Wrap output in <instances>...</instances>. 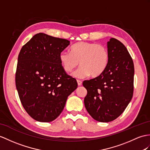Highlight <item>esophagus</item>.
Instances as JSON below:
<instances>
[{
    "label": "esophagus",
    "mask_w": 150,
    "mask_h": 150,
    "mask_svg": "<svg viewBox=\"0 0 150 150\" xmlns=\"http://www.w3.org/2000/svg\"><path fill=\"white\" fill-rule=\"evenodd\" d=\"M77 82H78V86H81L82 85V81H79V80H77Z\"/></svg>",
    "instance_id": "1"
}]
</instances>
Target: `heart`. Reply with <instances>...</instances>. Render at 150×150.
<instances>
[{"instance_id":"obj_1","label":"heart","mask_w":150,"mask_h":150,"mask_svg":"<svg viewBox=\"0 0 150 150\" xmlns=\"http://www.w3.org/2000/svg\"><path fill=\"white\" fill-rule=\"evenodd\" d=\"M59 60L63 69L67 72H71L79 62L81 67L73 73V76L83 79L90 74L97 77L103 74L108 66L109 54L103 45L81 41L73 45L70 53L61 52Z\"/></svg>"}]
</instances>
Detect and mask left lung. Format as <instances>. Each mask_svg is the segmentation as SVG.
<instances>
[{
  "label": "left lung",
  "instance_id": "8db88e82",
  "mask_svg": "<svg viewBox=\"0 0 150 150\" xmlns=\"http://www.w3.org/2000/svg\"><path fill=\"white\" fill-rule=\"evenodd\" d=\"M109 62L103 74L85 80L84 99L88 112L100 122H109L121 115L132 99L134 66L126 47L111 38L107 42Z\"/></svg>",
  "mask_w": 150,
  "mask_h": 150
}]
</instances>
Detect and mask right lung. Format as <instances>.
Segmentation results:
<instances>
[{
  "label": "right lung",
  "mask_w": 150,
  "mask_h": 150,
  "mask_svg": "<svg viewBox=\"0 0 150 150\" xmlns=\"http://www.w3.org/2000/svg\"><path fill=\"white\" fill-rule=\"evenodd\" d=\"M70 45L67 39L39 33L21 49L16 86L25 111L40 122H50L60 115L67 97L77 88L67 75L59 54Z\"/></svg>",
  "instance_id": "right-lung-1"
}]
</instances>
